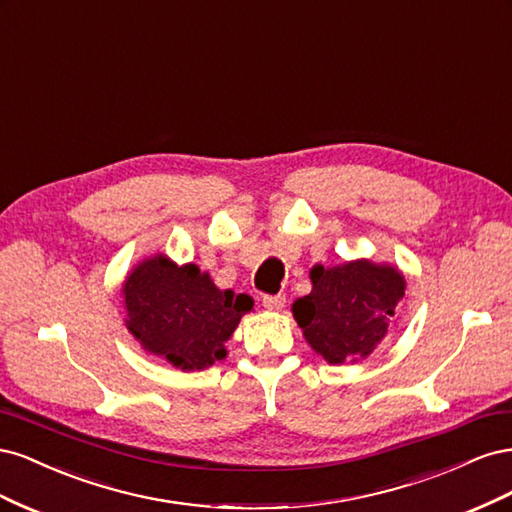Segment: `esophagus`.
Masks as SVG:
<instances>
[{
    "label": "esophagus",
    "mask_w": 512,
    "mask_h": 512,
    "mask_svg": "<svg viewBox=\"0 0 512 512\" xmlns=\"http://www.w3.org/2000/svg\"><path fill=\"white\" fill-rule=\"evenodd\" d=\"M284 303H286L284 294H265V297H262V305L267 309H282Z\"/></svg>",
    "instance_id": "1"
}]
</instances>
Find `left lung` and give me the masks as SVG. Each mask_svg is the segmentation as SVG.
Wrapping results in <instances>:
<instances>
[{
	"label": "left lung",
	"mask_w": 512,
	"mask_h": 512,
	"mask_svg": "<svg viewBox=\"0 0 512 512\" xmlns=\"http://www.w3.org/2000/svg\"><path fill=\"white\" fill-rule=\"evenodd\" d=\"M312 292L292 305L303 335L324 361H359L386 335L406 282L393 267L359 260L312 269Z\"/></svg>",
	"instance_id": "left-lung-1"
}]
</instances>
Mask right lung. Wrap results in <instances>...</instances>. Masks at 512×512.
Returning a JSON list of instances; mask_svg holds the SVG:
<instances>
[{"label": "right lung", "instance_id": "add662e5", "mask_svg": "<svg viewBox=\"0 0 512 512\" xmlns=\"http://www.w3.org/2000/svg\"><path fill=\"white\" fill-rule=\"evenodd\" d=\"M128 329L145 350L181 369H205L226 356V339L254 301L218 290L196 265L156 256L123 284Z\"/></svg>", "mask_w": 512, "mask_h": 512}]
</instances>
